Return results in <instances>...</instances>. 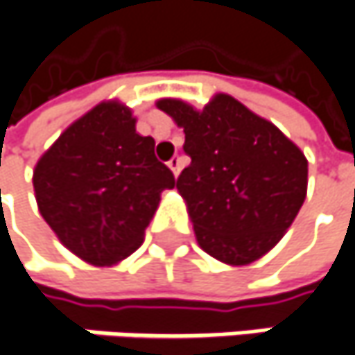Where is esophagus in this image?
<instances>
[{
	"label": "esophagus",
	"mask_w": 355,
	"mask_h": 355,
	"mask_svg": "<svg viewBox=\"0 0 355 355\" xmlns=\"http://www.w3.org/2000/svg\"><path fill=\"white\" fill-rule=\"evenodd\" d=\"M167 165H169V169L173 171V175L178 178V175H180V169H182V159H180L178 155H173V157L167 162Z\"/></svg>",
	"instance_id": "obj_1"
}]
</instances>
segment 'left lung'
I'll use <instances>...</instances> for the list:
<instances>
[{"mask_svg": "<svg viewBox=\"0 0 355 355\" xmlns=\"http://www.w3.org/2000/svg\"><path fill=\"white\" fill-rule=\"evenodd\" d=\"M157 109L184 127L191 164L175 188L198 244L226 265H250L283 239L307 193V159L272 123L230 94L196 111L162 98Z\"/></svg>", "mask_w": 355, "mask_h": 355, "instance_id": "left-lung-1", "label": "left lung"}]
</instances>
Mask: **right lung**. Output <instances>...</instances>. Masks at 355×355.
Wrapping results in <instances>:
<instances>
[{
	"instance_id": "add662e5",
	"label": "right lung",
	"mask_w": 355,
	"mask_h": 355,
	"mask_svg": "<svg viewBox=\"0 0 355 355\" xmlns=\"http://www.w3.org/2000/svg\"><path fill=\"white\" fill-rule=\"evenodd\" d=\"M153 149L155 141L135 131L131 109L109 101L74 121L40 157V214L70 252L105 266L139 248L162 191L175 186Z\"/></svg>"
}]
</instances>
